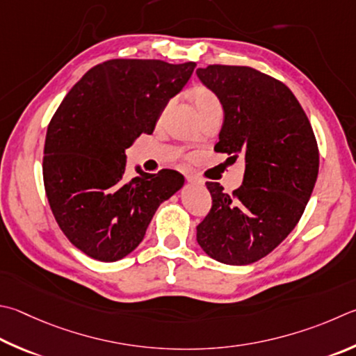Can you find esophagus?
I'll return each instance as SVG.
<instances>
[{
    "label": "esophagus",
    "instance_id": "obj_1",
    "mask_svg": "<svg viewBox=\"0 0 356 356\" xmlns=\"http://www.w3.org/2000/svg\"><path fill=\"white\" fill-rule=\"evenodd\" d=\"M186 180H188L190 184H196V185H204V180L200 179L199 176H195V174H190V176H186Z\"/></svg>",
    "mask_w": 356,
    "mask_h": 356
}]
</instances>
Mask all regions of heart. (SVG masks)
<instances>
[{"instance_id":"1","label":"heart","mask_w":356,"mask_h":356,"mask_svg":"<svg viewBox=\"0 0 356 356\" xmlns=\"http://www.w3.org/2000/svg\"><path fill=\"white\" fill-rule=\"evenodd\" d=\"M193 96V102L197 108L199 115H204L205 112L211 111V108L221 107V101H219L218 96L211 92V90L205 88V87H196L191 92Z\"/></svg>"}]
</instances>
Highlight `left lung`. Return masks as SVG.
<instances>
[{"mask_svg":"<svg viewBox=\"0 0 356 356\" xmlns=\"http://www.w3.org/2000/svg\"><path fill=\"white\" fill-rule=\"evenodd\" d=\"M196 73L224 108L215 151L245 161L243 185L232 195L218 182L205 184L213 202L196 238L216 261L250 264L299 222L318 179V141L283 82L250 67L209 65Z\"/></svg>","mask_w":356,"mask_h":356,"instance_id":"obj_1","label":"left lung"}]
</instances>
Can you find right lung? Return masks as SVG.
I'll return each instance as SVG.
<instances>
[{"label":"right lung","instance_id":"right-lung-1","mask_svg":"<svg viewBox=\"0 0 356 356\" xmlns=\"http://www.w3.org/2000/svg\"><path fill=\"white\" fill-rule=\"evenodd\" d=\"M196 63L112 59L88 70L49 121L43 184L70 243L99 261L137 248L159 205L182 188L174 170L126 177V149L152 134Z\"/></svg>","mask_w":356,"mask_h":356}]
</instances>
